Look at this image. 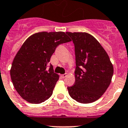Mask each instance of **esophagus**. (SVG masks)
Listing matches in <instances>:
<instances>
[{"instance_id": "34e87169", "label": "esophagus", "mask_w": 128, "mask_h": 128, "mask_svg": "<svg viewBox=\"0 0 128 128\" xmlns=\"http://www.w3.org/2000/svg\"><path fill=\"white\" fill-rule=\"evenodd\" d=\"M66 76H67V73H65V74H62V75H60V76L62 78H64L66 77Z\"/></svg>"}]
</instances>
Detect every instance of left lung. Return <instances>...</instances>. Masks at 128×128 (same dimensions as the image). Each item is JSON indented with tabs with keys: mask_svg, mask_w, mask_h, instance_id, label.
Instances as JSON below:
<instances>
[{
	"mask_svg": "<svg viewBox=\"0 0 128 128\" xmlns=\"http://www.w3.org/2000/svg\"><path fill=\"white\" fill-rule=\"evenodd\" d=\"M75 45L76 68L74 85L68 93L78 102L97 100L112 82L113 66L108 53L98 41L85 32H66Z\"/></svg>",
	"mask_w": 128,
	"mask_h": 128,
	"instance_id": "left-lung-1",
	"label": "left lung"
}]
</instances>
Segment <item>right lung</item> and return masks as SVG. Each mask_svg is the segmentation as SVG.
<instances>
[{
    "instance_id": "obj_1",
    "label": "right lung",
    "mask_w": 128,
    "mask_h": 128,
    "mask_svg": "<svg viewBox=\"0 0 128 128\" xmlns=\"http://www.w3.org/2000/svg\"><path fill=\"white\" fill-rule=\"evenodd\" d=\"M72 40L62 32L36 33L29 36L15 55L10 75L13 86L23 99L40 104L52 96L59 75L47 66L55 49Z\"/></svg>"
}]
</instances>
